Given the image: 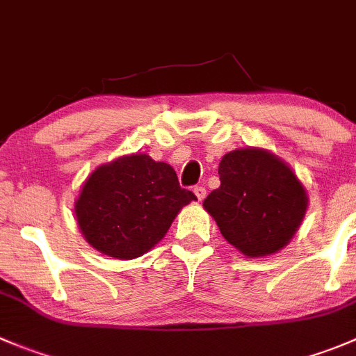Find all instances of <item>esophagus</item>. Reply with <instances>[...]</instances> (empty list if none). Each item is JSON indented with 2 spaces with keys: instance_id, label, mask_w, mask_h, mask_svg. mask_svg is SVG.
Segmentation results:
<instances>
[{
  "instance_id": "1",
  "label": "esophagus",
  "mask_w": 356,
  "mask_h": 356,
  "mask_svg": "<svg viewBox=\"0 0 356 356\" xmlns=\"http://www.w3.org/2000/svg\"><path fill=\"white\" fill-rule=\"evenodd\" d=\"M193 191H195V195H196V198L200 200V202H202L203 198H205L207 196V189L203 188V186H196L195 189H193Z\"/></svg>"
}]
</instances>
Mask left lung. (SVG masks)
<instances>
[{
    "label": "left lung",
    "instance_id": "8db88e82",
    "mask_svg": "<svg viewBox=\"0 0 356 356\" xmlns=\"http://www.w3.org/2000/svg\"><path fill=\"white\" fill-rule=\"evenodd\" d=\"M220 186L203 202L220 234L247 257L282 250L305 219L308 196L292 168L259 147L234 149L219 163Z\"/></svg>",
    "mask_w": 356,
    "mask_h": 356
}]
</instances>
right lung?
<instances>
[{
	"label": "right lung",
	"instance_id": "obj_1",
	"mask_svg": "<svg viewBox=\"0 0 356 356\" xmlns=\"http://www.w3.org/2000/svg\"><path fill=\"white\" fill-rule=\"evenodd\" d=\"M193 200L196 196L179 186L170 165L147 154H129L88 175L74 213L95 250L127 261L151 250Z\"/></svg>",
	"mask_w": 356,
	"mask_h": 356
}]
</instances>
